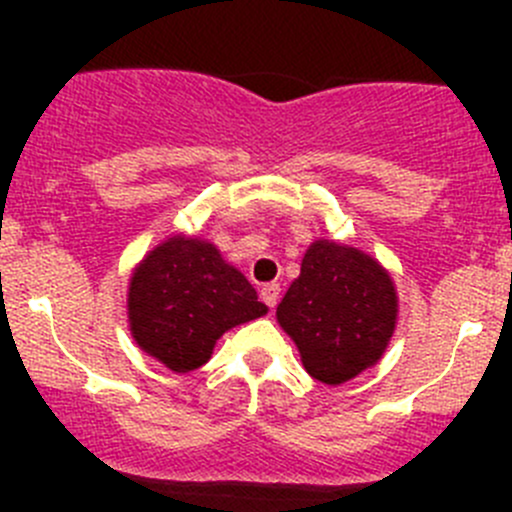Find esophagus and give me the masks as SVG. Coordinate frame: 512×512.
I'll list each match as a JSON object with an SVG mask.
<instances>
[{
    "label": "esophagus",
    "mask_w": 512,
    "mask_h": 512,
    "mask_svg": "<svg viewBox=\"0 0 512 512\" xmlns=\"http://www.w3.org/2000/svg\"><path fill=\"white\" fill-rule=\"evenodd\" d=\"M260 297H262V302L267 304V307L275 309L277 299H280V285H275V282H272V285H265L260 289Z\"/></svg>",
    "instance_id": "esophagus-1"
}]
</instances>
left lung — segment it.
<instances>
[{
	"mask_svg": "<svg viewBox=\"0 0 512 512\" xmlns=\"http://www.w3.org/2000/svg\"><path fill=\"white\" fill-rule=\"evenodd\" d=\"M396 312L394 280L374 257L314 240L277 307V322L297 344L307 374L337 386L381 359Z\"/></svg>",
	"mask_w": 512,
	"mask_h": 512,
	"instance_id": "8db88e82",
	"label": "left lung"
}]
</instances>
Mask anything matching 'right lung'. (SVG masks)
I'll use <instances>...</instances> for the list:
<instances>
[{"label": "right lung", "instance_id": "add662e5", "mask_svg": "<svg viewBox=\"0 0 512 512\" xmlns=\"http://www.w3.org/2000/svg\"><path fill=\"white\" fill-rule=\"evenodd\" d=\"M267 314L240 270L200 237L173 235L153 247L128 282V324L138 347L188 374L237 324Z\"/></svg>", "mask_w": 512, "mask_h": 512}]
</instances>
